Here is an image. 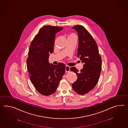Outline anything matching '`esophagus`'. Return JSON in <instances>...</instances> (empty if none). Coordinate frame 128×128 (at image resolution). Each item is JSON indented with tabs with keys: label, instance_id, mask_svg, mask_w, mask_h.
Segmentation results:
<instances>
[{
	"label": "esophagus",
	"instance_id": "34e87169",
	"mask_svg": "<svg viewBox=\"0 0 128 128\" xmlns=\"http://www.w3.org/2000/svg\"><path fill=\"white\" fill-rule=\"evenodd\" d=\"M70 67L68 66H66V72H68L70 71Z\"/></svg>",
	"mask_w": 128,
	"mask_h": 128
}]
</instances>
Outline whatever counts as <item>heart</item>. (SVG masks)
<instances>
[{"instance_id": "1", "label": "heart", "mask_w": 128, "mask_h": 128, "mask_svg": "<svg viewBox=\"0 0 128 128\" xmlns=\"http://www.w3.org/2000/svg\"><path fill=\"white\" fill-rule=\"evenodd\" d=\"M71 35H72V34H71Z\"/></svg>"}]
</instances>
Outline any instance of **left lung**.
<instances>
[{
  "instance_id": "left-lung-1",
  "label": "left lung",
  "mask_w": 128,
  "mask_h": 128,
  "mask_svg": "<svg viewBox=\"0 0 128 128\" xmlns=\"http://www.w3.org/2000/svg\"><path fill=\"white\" fill-rule=\"evenodd\" d=\"M72 28L78 33L77 56L84 64L80 72L75 67L70 68L78 76L76 81L72 84V87L77 94L84 95L92 90L98 81L102 60L97 44L88 31L80 25H76Z\"/></svg>"
}]
</instances>
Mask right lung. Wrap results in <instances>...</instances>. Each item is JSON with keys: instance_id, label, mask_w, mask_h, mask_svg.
<instances>
[{"instance_id": "add662e5", "label": "right lung", "mask_w": 128, "mask_h": 128, "mask_svg": "<svg viewBox=\"0 0 128 128\" xmlns=\"http://www.w3.org/2000/svg\"><path fill=\"white\" fill-rule=\"evenodd\" d=\"M62 29L60 27L44 26L36 35L29 48L27 65L30 80L38 92L44 96L56 91L65 72L64 64L54 65L48 62L50 54L53 52L56 34Z\"/></svg>"}]
</instances>
